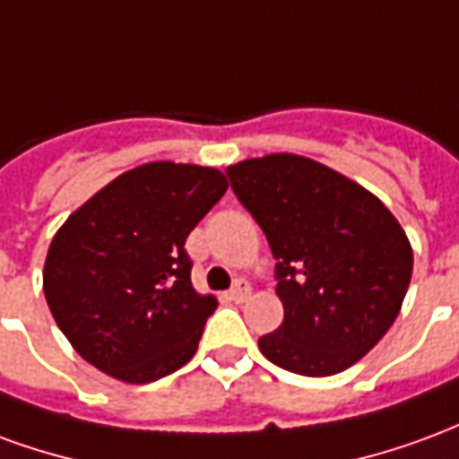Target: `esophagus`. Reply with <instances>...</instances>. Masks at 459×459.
Instances as JSON below:
<instances>
[{"label": "esophagus", "mask_w": 459, "mask_h": 459, "mask_svg": "<svg viewBox=\"0 0 459 459\" xmlns=\"http://www.w3.org/2000/svg\"><path fill=\"white\" fill-rule=\"evenodd\" d=\"M250 295V282L248 280H236L233 282V288H230V299H236V302H243V299Z\"/></svg>", "instance_id": "34e87169"}]
</instances>
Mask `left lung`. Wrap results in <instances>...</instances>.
Returning a JSON list of instances; mask_svg holds the SVG:
<instances>
[{"mask_svg": "<svg viewBox=\"0 0 459 459\" xmlns=\"http://www.w3.org/2000/svg\"><path fill=\"white\" fill-rule=\"evenodd\" d=\"M230 189L265 233L285 319L258 339L285 371L332 376L371 351L398 317L413 250L371 191L298 154L226 169Z\"/></svg>", "mask_w": 459, "mask_h": 459, "instance_id": "1", "label": "left lung"}]
</instances>
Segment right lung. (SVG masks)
Here are the masks:
<instances>
[{
	"mask_svg": "<svg viewBox=\"0 0 459 459\" xmlns=\"http://www.w3.org/2000/svg\"><path fill=\"white\" fill-rule=\"evenodd\" d=\"M226 189L219 169L152 161L68 216L46 255L44 295L88 364L150 384L196 354L219 302L191 285L184 243Z\"/></svg>",
	"mask_w": 459,
	"mask_h": 459,
	"instance_id": "obj_1",
	"label": "right lung"
}]
</instances>
